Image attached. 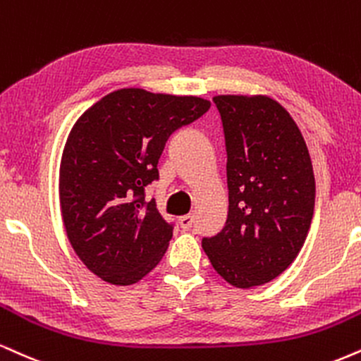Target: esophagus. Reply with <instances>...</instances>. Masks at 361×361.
<instances>
[{"label": "esophagus", "mask_w": 361, "mask_h": 361, "mask_svg": "<svg viewBox=\"0 0 361 361\" xmlns=\"http://www.w3.org/2000/svg\"><path fill=\"white\" fill-rule=\"evenodd\" d=\"M178 224L183 230H190L193 225V215H183V216H178Z\"/></svg>", "instance_id": "obj_1"}]
</instances>
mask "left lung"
<instances>
[{"instance_id": "1", "label": "left lung", "mask_w": 361, "mask_h": 361, "mask_svg": "<svg viewBox=\"0 0 361 361\" xmlns=\"http://www.w3.org/2000/svg\"><path fill=\"white\" fill-rule=\"evenodd\" d=\"M227 147L228 215L203 250L228 284L276 279L305 244L314 214L311 156L298 124L267 95H215Z\"/></svg>"}]
</instances>
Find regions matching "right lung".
<instances>
[{
  "mask_svg": "<svg viewBox=\"0 0 361 361\" xmlns=\"http://www.w3.org/2000/svg\"><path fill=\"white\" fill-rule=\"evenodd\" d=\"M210 109L195 95L119 89L73 124L60 161V210L72 249L89 271L131 286L158 266L173 237L145 186L158 180L168 137Z\"/></svg>",
  "mask_w": 361,
  "mask_h": 361,
  "instance_id": "obj_1",
  "label": "right lung"
}]
</instances>
